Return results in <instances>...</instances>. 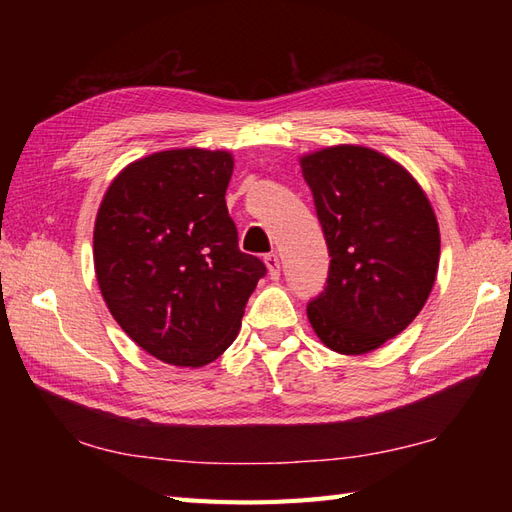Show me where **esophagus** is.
<instances>
[{
	"label": "esophagus",
	"mask_w": 512,
	"mask_h": 512,
	"mask_svg": "<svg viewBox=\"0 0 512 512\" xmlns=\"http://www.w3.org/2000/svg\"><path fill=\"white\" fill-rule=\"evenodd\" d=\"M264 262H266V266H268L270 279H279V275H281V262H279V257H277L275 253H268V255L264 257Z\"/></svg>",
	"instance_id": "obj_1"
}]
</instances>
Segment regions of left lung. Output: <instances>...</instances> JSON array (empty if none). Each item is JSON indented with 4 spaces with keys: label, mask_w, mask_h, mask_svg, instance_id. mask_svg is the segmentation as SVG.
I'll list each match as a JSON object with an SVG mask.
<instances>
[{
    "label": "left lung",
    "mask_w": 512,
    "mask_h": 512,
    "mask_svg": "<svg viewBox=\"0 0 512 512\" xmlns=\"http://www.w3.org/2000/svg\"><path fill=\"white\" fill-rule=\"evenodd\" d=\"M330 253L308 319L334 352L365 354L418 317L438 273L440 231L427 195L398 162L339 145L301 158Z\"/></svg>",
    "instance_id": "obj_1"
}]
</instances>
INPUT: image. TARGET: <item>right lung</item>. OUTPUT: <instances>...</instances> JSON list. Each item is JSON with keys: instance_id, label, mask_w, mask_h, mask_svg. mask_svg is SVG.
<instances>
[{"instance_id": "obj_1", "label": "right lung", "mask_w": 512, "mask_h": 512, "mask_svg": "<svg viewBox=\"0 0 512 512\" xmlns=\"http://www.w3.org/2000/svg\"><path fill=\"white\" fill-rule=\"evenodd\" d=\"M233 156L158 151L125 167L94 224V268L112 317L169 365L200 367L235 341L266 275L226 209Z\"/></svg>"}]
</instances>
